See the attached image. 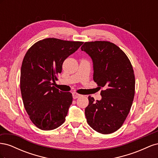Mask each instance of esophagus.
<instances>
[{"instance_id":"obj_1","label":"esophagus","mask_w":158,"mask_h":158,"mask_svg":"<svg viewBox=\"0 0 158 158\" xmlns=\"http://www.w3.org/2000/svg\"><path fill=\"white\" fill-rule=\"evenodd\" d=\"M80 96H81L80 94H78L76 93V92H73V97L74 99H76V98H79Z\"/></svg>"}]
</instances>
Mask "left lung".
<instances>
[{"label":"left lung","instance_id":"left-lung-1","mask_svg":"<svg viewBox=\"0 0 158 158\" xmlns=\"http://www.w3.org/2000/svg\"><path fill=\"white\" fill-rule=\"evenodd\" d=\"M81 50L92 59L94 82L105 89L99 101L88 97L87 122L99 133H113L121 127L132 106L135 91L132 66L125 52L109 41L85 42Z\"/></svg>","mask_w":158,"mask_h":158}]
</instances>
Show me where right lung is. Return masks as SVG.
Returning <instances> with one entry per match:
<instances>
[{
    "instance_id": "obj_1",
    "label": "right lung",
    "mask_w": 158,
    "mask_h": 158,
    "mask_svg": "<svg viewBox=\"0 0 158 158\" xmlns=\"http://www.w3.org/2000/svg\"><path fill=\"white\" fill-rule=\"evenodd\" d=\"M82 44L46 38L33 44L24 56L20 74L23 106L31 122L43 131L53 130L65 121L73 95L52 85L64 60Z\"/></svg>"
}]
</instances>
